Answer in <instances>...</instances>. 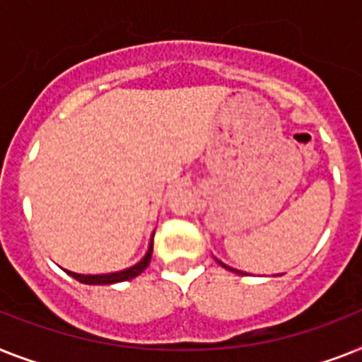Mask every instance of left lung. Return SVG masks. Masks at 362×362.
Masks as SVG:
<instances>
[{"instance_id":"obj_1","label":"left lung","mask_w":362,"mask_h":362,"mask_svg":"<svg viewBox=\"0 0 362 362\" xmlns=\"http://www.w3.org/2000/svg\"><path fill=\"white\" fill-rule=\"evenodd\" d=\"M220 264H222V262H220ZM226 268H228V267H226ZM229 270H231V268H229Z\"/></svg>"}]
</instances>
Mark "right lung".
Here are the masks:
<instances>
[{
  "label": "right lung",
  "instance_id": "1",
  "mask_svg": "<svg viewBox=\"0 0 362 362\" xmlns=\"http://www.w3.org/2000/svg\"><path fill=\"white\" fill-rule=\"evenodd\" d=\"M151 253H153V237H151V242H149V250L148 253H146L144 259H142L139 264L127 268V270L115 272V274H103V276H81V274H74V272H68V274L79 283H83V285H112V283H122L127 281V279H133V277H136L139 274H142V272L149 267Z\"/></svg>",
  "mask_w": 362,
  "mask_h": 362
}]
</instances>
